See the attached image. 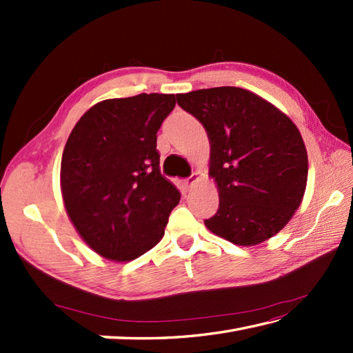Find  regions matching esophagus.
<instances>
[{"instance_id": "1", "label": "esophagus", "mask_w": 353, "mask_h": 353, "mask_svg": "<svg viewBox=\"0 0 353 353\" xmlns=\"http://www.w3.org/2000/svg\"><path fill=\"white\" fill-rule=\"evenodd\" d=\"M199 181V174H197V172H192V176L191 177H188V179H186V181H185V188H192V186L194 185H196V182Z\"/></svg>"}]
</instances>
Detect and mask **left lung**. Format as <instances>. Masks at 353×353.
I'll use <instances>...</instances> for the list:
<instances>
[{
	"mask_svg": "<svg viewBox=\"0 0 353 353\" xmlns=\"http://www.w3.org/2000/svg\"><path fill=\"white\" fill-rule=\"evenodd\" d=\"M177 104L208 133L209 177L219 211L205 226L226 241L252 247L282 230L301 206L308 153L291 118L258 94L221 86L177 94Z\"/></svg>",
	"mask_w": 353,
	"mask_h": 353,
	"instance_id": "left-lung-1",
	"label": "left lung"
}]
</instances>
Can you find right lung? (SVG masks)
Segmentation results:
<instances>
[{
	"label": "right lung",
	"mask_w": 353,
	"mask_h": 353,
	"mask_svg": "<svg viewBox=\"0 0 353 353\" xmlns=\"http://www.w3.org/2000/svg\"><path fill=\"white\" fill-rule=\"evenodd\" d=\"M174 94H139L94 104L63 148L61 192L80 238L115 262L161 241L181 192L161 174L156 133Z\"/></svg>",
	"instance_id": "1"
}]
</instances>
